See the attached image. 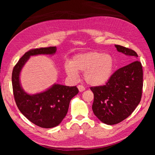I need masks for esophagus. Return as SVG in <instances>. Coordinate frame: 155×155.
<instances>
[{
  "label": "esophagus",
  "instance_id": "34e87169",
  "mask_svg": "<svg viewBox=\"0 0 155 155\" xmlns=\"http://www.w3.org/2000/svg\"><path fill=\"white\" fill-rule=\"evenodd\" d=\"M78 90H79V91L80 92H81V91H83L84 90H85V87H84V86H83V85H78Z\"/></svg>",
  "mask_w": 155,
  "mask_h": 155
}]
</instances>
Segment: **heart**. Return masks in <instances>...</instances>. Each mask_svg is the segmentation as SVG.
Instances as JSON below:
<instances>
[{
    "label": "heart",
    "instance_id": "obj_1",
    "mask_svg": "<svg viewBox=\"0 0 155 155\" xmlns=\"http://www.w3.org/2000/svg\"><path fill=\"white\" fill-rule=\"evenodd\" d=\"M114 61L109 54L102 52L90 51L78 54L65 65L68 77L75 78L77 72H84V78L92 86H101L107 83L111 77Z\"/></svg>",
    "mask_w": 155,
    "mask_h": 155
}]
</instances>
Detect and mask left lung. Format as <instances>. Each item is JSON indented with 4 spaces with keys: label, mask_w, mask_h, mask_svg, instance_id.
I'll return each instance as SVG.
<instances>
[{
    "label": "left lung",
    "mask_w": 155,
    "mask_h": 155,
    "mask_svg": "<svg viewBox=\"0 0 155 155\" xmlns=\"http://www.w3.org/2000/svg\"><path fill=\"white\" fill-rule=\"evenodd\" d=\"M117 51L132 61L116 70L103 86L91 87L92 110L102 122L114 125L123 121L134 111L142 94L143 70L137 54L133 50L115 45Z\"/></svg>",
    "instance_id": "left-lung-1"
}]
</instances>
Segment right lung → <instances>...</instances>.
<instances>
[{"mask_svg":"<svg viewBox=\"0 0 155 155\" xmlns=\"http://www.w3.org/2000/svg\"><path fill=\"white\" fill-rule=\"evenodd\" d=\"M56 51V46L30 50L21 57L12 72L13 91L18 108L29 121L41 128H53L61 122L70 101L78 93V88L54 84L43 92L28 94L21 86L20 74L31 56L54 54Z\"/></svg>","mask_w":155,"mask_h":155,"instance_id":"1","label":"right lung"}]
</instances>
